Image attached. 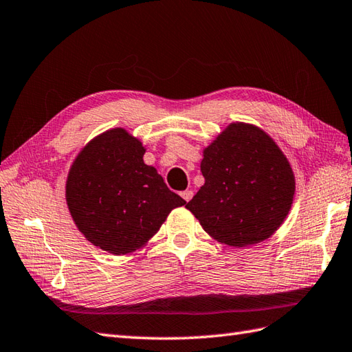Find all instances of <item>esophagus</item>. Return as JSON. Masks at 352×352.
Instances as JSON below:
<instances>
[{
    "label": "esophagus",
    "mask_w": 352,
    "mask_h": 352,
    "mask_svg": "<svg viewBox=\"0 0 352 352\" xmlns=\"http://www.w3.org/2000/svg\"><path fill=\"white\" fill-rule=\"evenodd\" d=\"M192 196H193V192L192 190H184V192H182V198L186 201V202H189L190 199H192Z\"/></svg>",
    "instance_id": "34e87169"
}]
</instances>
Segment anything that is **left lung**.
Returning a JSON list of instances; mask_svg holds the SVG:
<instances>
[{"instance_id":"left-lung-1","label":"left lung","mask_w":352,"mask_h":352,"mask_svg":"<svg viewBox=\"0 0 352 352\" xmlns=\"http://www.w3.org/2000/svg\"><path fill=\"white\" fill-rule=\"evenodd\" d=\"M201 173L206 183L186 208L228 246L267 240L289 213L292 169L273 139L255 126L228 127L204 150Z\"/></svg>"}]
</instances>
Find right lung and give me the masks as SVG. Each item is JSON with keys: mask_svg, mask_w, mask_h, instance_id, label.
Wrapping results in <instances>:
<instances>
[{"mask_svg": "<svg viewBox=\"0 0 352 352\" xmlns=\"http://www.w3.org/2000/svg\"><path fill=\"white\" fill-rule=\"evenodd\" d=\"M144 146L112 129L79 153L65 184L70 214L88 241L113 255L133 252L159 231L170 210L186 201L168 189Z\"/></svg>", "mask_w": 352, "mask_h": 352, "instance_id": "add662e5", "label": "right lung"}]
</instances>
